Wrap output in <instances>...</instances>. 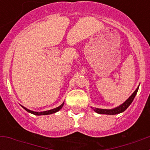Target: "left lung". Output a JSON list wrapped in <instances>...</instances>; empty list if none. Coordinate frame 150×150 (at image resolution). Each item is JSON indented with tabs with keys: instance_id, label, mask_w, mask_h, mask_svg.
Masks as SVG:
<instances>
[{
	"instance_id": "left-lung-1",
	"label": "left lung",
	"mask_w": 150,
	"mask_h": 150,
	"mask_svg": "<svg viewBox=\"0 0 150 150\" xmlns=\"http://www.w3.org/2000/svg\"><path fill=\"white\" fill-rule=\"evenodd\" d=\"M138 88H139V86L137 87V89L134 91V93L132 94V95H131V96H130L129 98H128L124 102V103H123V104H122L121 105H120L119 107H115V108H113V109H110V110L99 109V108H95H95H94V107H91V108H92V110H94L95 112H98V113H99V114H107V115L119 114V113H120V112H124V111L128 107H129L130 104H132L135 95H137Z\"/></svg>"
}]
</instances>
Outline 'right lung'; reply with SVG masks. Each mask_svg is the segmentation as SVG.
I'll use <instances>...</instances> for the list:
<instances>
[{"mask_svg":"<svg viewBox=\"0 0 150 150\" xmlns=\"http://www.w3.org/2000/svg\"><path fill=\"white\" fill-rule=\"evenodd\" d=\"M64 105V102L62 103V104H61L59 107H56V108H54V109L52 110H46V111H43V112H35V111H32V110H30L27 109V108H25V107H23V106H22V107H23L24 109L26 111H28V112H30V113H32V114L34 115H36V116H41V115H50V114H52V113H55V112H58L59 110H60L62 108V107H63Z\"/></svg>","mask_w":150,"mask_h":150,"instance_id":"add662e5","label":"right lung"}]
</instances>
